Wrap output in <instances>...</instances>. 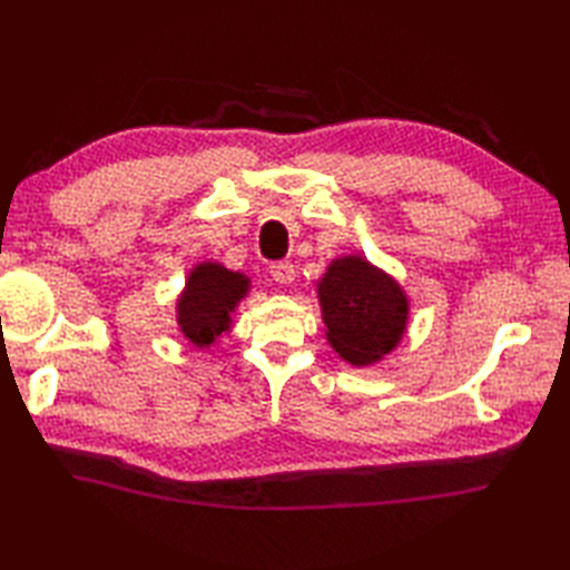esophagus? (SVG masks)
I'll return each instance as SVG.
<instances>
[{
	"label": "esophagus",
	"instance_id": "obj_1",
	"mask_svg": "<svg viewBox=\"0 0 570 570\" xmlns=\"http://www.w3.org/2000/svg\"><path fill=\"white\" fill-rule=\"evenodd\" d=\"M269 274L276 284H294V278H296V269L292 262H274L269 266Z\"/></svg>",
	"mask_w": 570,
	"mask_h": 570
}]
</instances>
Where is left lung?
Returning <instances> with one entry per match:
<instances>
[{
    "mask_svg": "<svg viewBox=\"0 0 570 570\" xmlns=\"http://www.w3.org/2000/svg\"><path fill=\"white\" fill-rule=\"evenodd\" d=\"M318 301L331 347L350 365L380 362L402 341L409 298L386 272L360 254L337 257L318 282Z\"/></svg>",
    "mask_w": 570,
    "mask_h": 570,
    "instance_id": "obj_1",
    "label": "left lung"
}]
</instances>
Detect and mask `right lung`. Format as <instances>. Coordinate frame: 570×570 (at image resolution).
I'll use <instances>...</instances> for the list:
<instances>
[{
    "instance_id": "obj_1",
    "label": "right lung",
    "mask_w": 570,
    "mask_h": 570,
    "mask_svg": "<svg viewBox=\"0 0 570 570\" xmlns=\"http://www.w3.org/2000/svg\"><path fill=\"white\" fill-rule=\"evenodd\" d=\"M249 292V278L217 262H200L190 269L184 294L176 301V321L184 337L208 347L229 331L233 313Z\"/></svg>"
}]
</instances>
